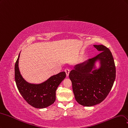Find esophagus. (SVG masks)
<instances>
[{
  "label": "esophagus",
  "mask_w": 128,
  "mask_h": 128,
  "mask_svg": "<svg viewBox=\"0 0 128 128\" xmlns=\"http://www.w3.org/2000/svg\"><path fill=\"white\" fill-rule=\"evenodd\" d=\"M64 71H65L66 74V76H68V74H69V73H70V70H69V68H66L65 69Z\"/></svg>",
  "instance_id": "esophagus-1"
}]
</instances>
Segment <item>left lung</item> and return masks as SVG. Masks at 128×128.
Wrapping results in <instances>:
<instances>
[{
	"label": "left lung",
	"mask_w": 128,
	"mask_h": 128,
	"mask_svg": "<svg viewBox=\"0 0 128 128\" xmlns=\"http://www.w3.org/2000/svg\"><path fill=\"white\" fill-rule=\"evenodd\" d=\"M94 46L100 53L76 65L69 73L76 100L84 106H92L104 100L112 89L116 76L114 60L110 49L102 44ZM98 60H100L101 67L92 70Z\"/></svg>",
	"instance_id": "obj_1"
}]
</instances>
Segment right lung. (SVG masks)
Returning <instances> with one entry per match:
<instances>
[{
  "instance_id": "obj_1",
  "label": "right lung",
  "mask_w": 128,
  "mask_h": 128,
  "mask_svg": "<svg viewBox=\"0 0 128 128\" xmlns=\"http://www.w3.org/2000/svg\"><path fill=\"white\" fill-rule=\"evenodd\" d=\"M20 54L15 65V80L20 93L31 106L44 108L51 105L56 100V91L66 77L65 72H61L40 84L28 83L22 78L18 68Z\"/></svg>"
}]
</instances>
